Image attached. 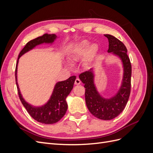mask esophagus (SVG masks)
Wrapping results in <instances>:
<instances>
[{
    "label": "esophagus",
    "instance_id": "34e87169",
    "mask_svg": "<svg viewBox=\"0 0 153 153\" xmlns=\"http://www.w3.org/2000/svg\"><path fill=\"white\" fill-rule=\"evenodd\" d=\"M80 83H81V81H80L79 78H76V79L75 81V85H79V84H80Z\"/></svg>",
    "mask_w": 153,
    "mask_h": 153
}]
</instances>
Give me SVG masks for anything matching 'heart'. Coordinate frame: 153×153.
I'll list each match as a JSON object with an SVG mask.
<instances>
[{"label":"heart","mask_w":153,"mask_h":153,"mask_svg":"<svg viewBox=\"0 0 153 153\" xmlns=\"http://www.w3.org/2000/svg\"><path fill=\"white\" fill-rule=\"evenodd\" d=\"M98 50V47L96 44H91L87 40H84L78 44L76 47L73 49L69 55V57L72 61H76L82 58L85 57L86 55L87 59H91L95 56V55ZM69 65V64H67Z\"/></svg>","instance_id":"b5f03b06"}]
</instances>
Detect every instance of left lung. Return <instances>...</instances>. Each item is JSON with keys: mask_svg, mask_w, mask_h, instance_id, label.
I'll return each mask as SVG.
<instances>
[{"mask_svg": "<svg viewBox=\"0 0 153 153\" xmlns=\"http://www.w3.org/2000/svg\"><path fill=\"white\" fill-rule=\"evenodd\" d=\"M108 40V53H112L121 60L123 66V77L119 91L110 98L101 96L94 84L93 69L81 73L79 78L85 88V103L89 112L94 117L102 120H111L121 114L128 101L131 91V65L128 55L127 48L115 37L105 34Z\"/></svg>", "mask_w": 153, "mask_h": 153, "instance_id": "1", "label": "left lung"}]
</instances>
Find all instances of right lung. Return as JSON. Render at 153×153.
Wrapping results in <instances>:
<instances>
[{
    "label": "right lung",
    "instance_id": "1",
    "mask_svg": "<svg viewBox=\"0 0 153 153\" xmlns=\"http://www.w3.org/2000/svg\"><path fill=\"white\" fill-rule=\"evenodd\" d=\"M56 38L57 36L54 34H45L42 36H39L38 38L30 41L26 44L18 55L15 69L16 84L17 85L18 96H19L22 103L32 118L39 123L46 124L56 123L65 115L68 109V104L66 99L73 89L74 83L76 80V76H72L66 80L56 83L52 94L47 103L41 106H34L27 103L22 97L18 84L17 67L19 59L22 55L33 49L39 45L43 43L52 44Z\"/></svg>",
    "mask_w": 153,
    "mask_h": 153
}]
</instances>
